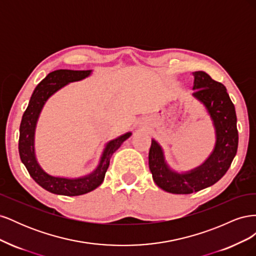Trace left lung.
<instances>
[{
  "label": "left lung",
  "instance_id": "1",
  "mask_svg": "<svg viewBox=\"0 0 256 256\" xmlns=\"http://www.w3.org/2000/svg\"><path fill=\"white\" fill-rule=\"evenodd\" d=\"M194 76L192 96L203 104L210 116L216 134L214 147L202 164L188 172H176L166 161L161 145L152 140L148 154L152 180L159 188L174 194H190L210 187L223 177L236 156L238 147L237 118L235 106L226 88L204 72Z\"/></svg>",
  "mask_w": 256,
  "mask_h": 256
}]
</instances>
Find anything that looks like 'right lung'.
Wrapping results in <instances>:
<instances>
[{
	"label": "right lung",
	"mask_w": 256,
	"mask_h": 256,
	"mask_svg": "<svg viewBox=\"0 0 256 256\" xmlns=\"http://www.w3.org/2000/svg\"><path fill=\"white\" fill-rule=\"evenodd\" d=\"M90 74L92 70H69V69H58L50 72L34 90L26 110L22 116L19 136V154L22 164L26 166L30 177L40 187L54 194L76 196L85 194L99 187L104 180L112 154L132 134L131 132H126L108 142L97 168L92 173L82 177L67 178L53 176L46 172L38 164L35 154V130L44 104L65 85L81 81L90 76Z\"/></svg>",
	"instance_id": "right-lung-1"
}]
</instances>
